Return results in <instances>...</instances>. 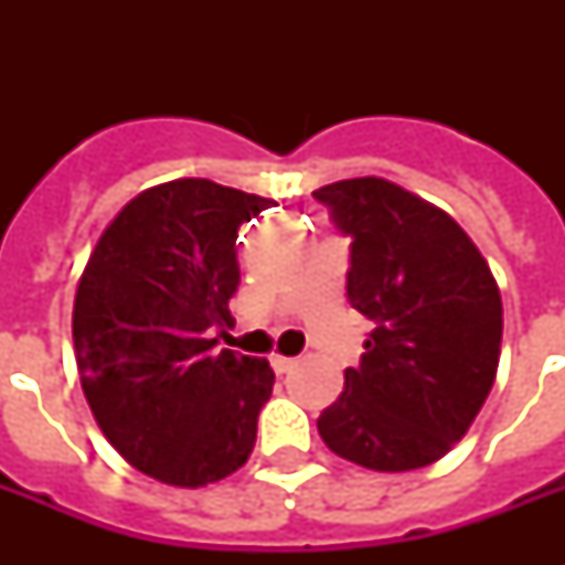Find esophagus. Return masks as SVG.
Returning <instances> with one entry per match:
<instances>
[{
    "instance_id": "34e87169",
    "label": "esophagus",
    "mask_w": 565,
    "mask_h": 565,
    "mask_svg": "<svg viewBox=\"0 0 565 565\" xmlns=\"http://www.w3.org/2000/svg\"><path fill=\"white\" fill-rule=\"evenodd\" d=\"M269 361H273V370L278 372V375H284V372H290L292 366H296V358H284V354H273Z\"/></svg>"
}]
</instances>
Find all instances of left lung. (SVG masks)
<instances>
[{
  "mask_svg": "<svg viewBox=\"0 0 565 565\" xmlns=\"http://www.w3.org/2000/svg\"><path fill=\"white\" fill-rule=\"evenodd\" d=\"M313 199L352 237L345 296L372 322L319 437L375 472L422 469L463 437L492 390L504 326L495 278L446 211L393 181H337Z\"/></svg>",
  "mask_w": 565,
  "mask_h": 565,
  "instance_id": "1",
  "label": "left lung"
}]
</instances>
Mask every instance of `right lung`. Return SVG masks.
Here are the masks:
<instances>
[{
	"mask_svg": "<svg viewBox=\"0 0 565 565\" xmlns=\"http://www.w3.org/2000/svg\"><path fill=\"white\" fill-rule=\"evenodd\" d=\"M275 202L179 179L117 213L84 266L73 308L75 363L108 443L140 472L204 487L246 463L275 372L222 349L237 231Z\"/></svg>",
	"mask_w": 565,
	"mask_h": 565,
	"instance_id": "right-lung-1",
	"label": "right lung"
}]
</instances>
